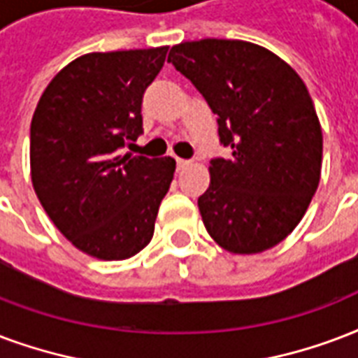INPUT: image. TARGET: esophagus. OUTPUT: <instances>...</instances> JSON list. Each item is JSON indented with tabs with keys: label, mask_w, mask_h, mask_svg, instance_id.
Returning <instances> with one entry per match:
<instances>
[{
	"label": "esophagus",
	"mask_w": 358,
	"mask_h": 358,
	"mask_svg": "<svg viewBox=\"0 0 358 358\" xmlns=\"http://www.w3.org/2000/svg\"><path fill=\"white\" fill-rule=\"evenodd\" d=\"M191 165V161H187V159H176V169H178V171H184V169H187Z\"/></svg>",
	"instance_id": "esophagus-1"
}]
</instances>
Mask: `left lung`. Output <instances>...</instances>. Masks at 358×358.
Returning a JSON list of instances; mask_svg holds the SVG:
<instances>
[{
	"instance_id": "1",
	"label": "left lung",
	"mask_w": 358,
	"mask_h": 358,
	"mask_svg": "<svg viewBox=\"0 0 358 358\" xmlns=\"http://www.w3.org/2000/svg\"><path fill=\"white\" fill-rule=\"evenodd\" d=\"M167 62L203 94L231 148L227 159L210 161L199 197L204 227L231 253L274 248L306 214L321 178L323 133L306 84L248 41H187Z\"/></svg>"
}]
</instances>
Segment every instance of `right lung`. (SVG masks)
<instances>
[{
  "label": "right lung",
  "mask_w": 358,
  "mask_h": 358,
  "mask_svg": "<svg viewBox=\"0 0 358 358\" xmlns=\"http://www.w3.org/2000/svg\"><path fill=\"white\" fill-rule=\"evenodd\" d=\"M169 46L92 52L41 95L29 129L31 182L59 233L103 261L129 259L154 236L176 161L124 154L143 133V95Z\"/></svg>",
  "instance_id": "right-lung-1"
}]
</instances>
